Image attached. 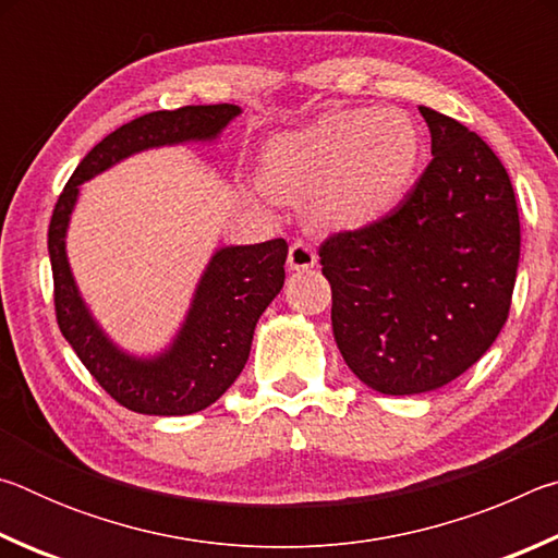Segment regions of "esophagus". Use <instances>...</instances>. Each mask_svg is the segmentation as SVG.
Listing matches in <instances>:
<instances>
[{"mask_svg":"<svg viewBox=\"0 0 558 558\" xmlns=\"http://www.w3.org/2000/svg\"><path fill=\"white\" fill-rule=\"evenodd\" d=\"M315 263H317V253L313 245L305 241H295L290 245V251H288L290 270H307V268H313Z\"/></svg>","mask_w":558,"mask_h":558,"instance_id":"1","label":"esophagus"}]
</instances>
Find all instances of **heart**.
I'll list each match as a JSON object with an SVG mask.
<instances>
[{
  "mask_svg": "<svg viewBox=\"0 0 558 558\" xmlns=\"http://www.w3.org/2000/svg\"><path fill=\"white\" fill-rule=\"evenodd\" d=\"M421 132L399 110H339L272 140L268 182L290 194L315 192V216L359 229L403 202L421 165Z\"/></svg>",
  "mask_w": 558,
  "mask_h": 558,
  "instance_id": "obj_1",
  "label": "heart"
}]
</instances>
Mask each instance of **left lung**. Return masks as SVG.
Here are the masks:
<instances>
[{
	"mask_svg": "<svg viewBox=\"0 0 558 558\" xmlns=\"http://www.w3.org/2000/svg\"><path fill=\"white\" fill-rule=\"evenodd\" d=\"M433 159L405 199L319 245L332 332L374 391L440 389L505 327L519 266V211L499 157L458 120L421 106Z\"/></svg>",
	"mask_w": 558,
	"mask_h": 558,
	"instance_id": "1",
	"label": "left lung"
}]
</instances>
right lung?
I'll return each instance as SVG.
<instances>
[{
	"label": "right lung",
	"instance_id": "right-lung-1",
	"mask_svg": "<svg viewBox=\"0 0 558 558\" xmlns=\"http://www.w3.org/2000/svg\"><path fill=\"white\" fill-rule=\"evenodd\" d=\"M239 106H184L147 112L110 132L75 167L53 206L49 256L53 307L61 335L110 399L147 415H186L211 405L239 379L248 362L253 329L286 282V239L256 245H231L211 258L196 290L194 305L169 352L157 359H132L108 342L75 290L65 260V226L78 184L122 157L147 147L211 140L239 116Z\"/></svg>",
	"mask_w": 558,
	"mask_h": 558
}]
</instances>
